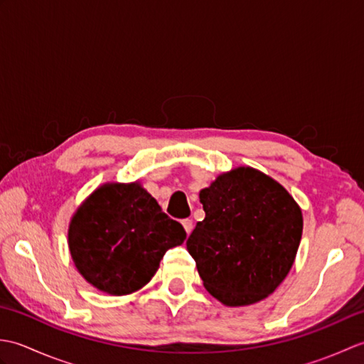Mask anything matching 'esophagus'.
<instances>
[{"instance_id": "obj_1", "label": "esophagus", "mask_w": 364, "mask_h": 364, "mask_svg": "<svg viewBox=\"0 0 364 364\" xmlns=\"http://www.w3.org/2000/svg\"><path fill=\"white\" fill-rule=\"evenodd\" d=\"M181 223H183V228H184V231H186V233L189 235L191 231H192V228H194V223H192V220H191V219H184V220H181Z\"/></svg>"}]
</instances>
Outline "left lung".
I'll return each mask as SVG.
<instances>
[{
    "label": "left lung",
    "instance_id": "1",
    "mask_svg": "<svg viewBox=\"0 0 364 364\" xmlns=\"http://www.w3.org/2000/svg\"><path fill=\"white\" fill-rule=\"evenodd\" d=\"M205 219L186 241L206 291L227 306L270 296L296 259L304 218L274 178L253 167L220 173L200 191Z\"/></svg>",
    "mask_w": 364,
    "mask_h": 364
}]
</instances>
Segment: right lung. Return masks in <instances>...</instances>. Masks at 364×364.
I'll use <instances>...</instances> for the list:
<instances>
[{
    "label": "right lung",
    "instance_id": "obj_1",
    "mask_svg": "<svg viewBox=\"0 0 364 364\" xmlns=\"http://www.w3.org/2000/svg\"><path fill=\"white\" fill-rule=\"evenodd\" d=\"M186 239L139 181L105 183L84 200L68 225L75 267L98 291L127 296L151 280L164 253Z\"/></svg>",
    "mask_w": 364,
    "mask_h": 364
}]
</instances>
